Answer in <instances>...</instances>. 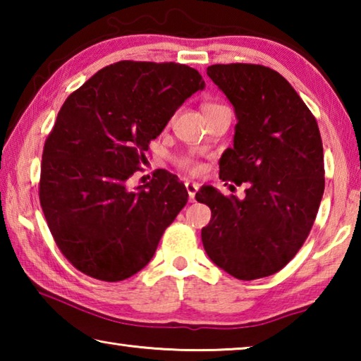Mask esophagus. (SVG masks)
Here are the masks:
<instances>
[{"label": "esophagus", "mask_w": 361, "mask_h": 361, "mask_svg": "<svg viewBox=\"0 0 361 361\" xmlns=\"http://www.w3.org/2000/svg\"><path fill=\"white\" fill-rule=\"evenodd\" d=\"M197 189L199 186L195 185V183H186V191L189 194V200H191V202L195 200V192H197Z\"/></svg>", "instance_id": "34e87169"}]
</instances>
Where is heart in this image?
Wrapping results in <instances>:
<instances>
[{
    "mask_svg": "<svg viewBox=\"0 0 361 361\" xmlns=\"http://www.w3.org/2000/svg\"><path fill=\"white\" fill-rule=\"evenodd\" d=\"M216 103H207V105H204V109H207V108H210V106H215ZM180 166L183 167V169H186L188 172H191V173H197V172H200V166H199V162L197 161H194L192 157H183V159H180Z\"/></svg>",
    "mask_w": 361,
    "mask_h": 361,
    "instance_id": "1",
    "label": "heart"
}]
</instances>
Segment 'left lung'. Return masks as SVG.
<instances>
[{
	"label": "left lung",
	"mask_w": 361,
	"mask_h": 361,
	"mask_svg": "<svg viewBox=\"0 0 361 361\" xmlns=\"http://www.w3.org/2000/svg\"><path fill=\"white\" fill-rule=\"evenodd\" d=\"M207 75L237 116L234 146L219 159V178L248 188L242 200L212 186L195 194L212 210L204 248L232 277L272 276L307 239L325 191L319 126L291 84L267 66L212 65Z\"/></svg>",
	"instance_id": "8db88e82"
}]
</instances>
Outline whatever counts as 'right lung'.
I'll return each instance as SVG.
<instances>
[{
  "mask_svg": "<svg viewBox=\"0 0 361 361\" xmlns=\"http://www.w3.org/2000/svg\"><path fill=\"white\" fill-rule=\"evenodd\" d=\"M204 87L188 65L122 60L65 100L42 151L39 202L59 250L78 271L119 282L151 261L188 191L162 169L137 191L126 183L151 140Z\"/></svg>",
  "mask_w": 361,
  "mask_h": 361,
  "instance_id": "add662e5",
  "label": "right lung"
}]
</instances>
